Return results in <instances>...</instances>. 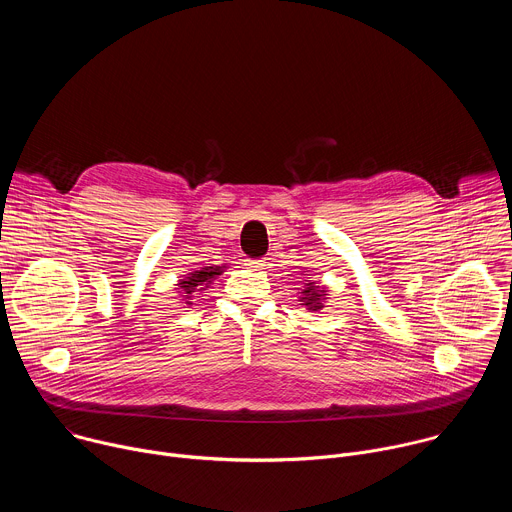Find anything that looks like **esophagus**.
<instances>
[{
    "mask_svg": "<svg viewBox=\"0 0 512 512\" xmlns=\"http://www.w3.org/2000/svg\"><path fill=\"white\" fill-rule=\"evenodd\" d=\"M245 265L249 269H265L267 267V261L265 259H245Z\"/></svg>",
    "mask_w": 512,
    "mask_h": 512,
    "instance_id": "obj_1",
    "label": "esophagus"
}]
</instances>
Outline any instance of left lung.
<instances>
[{"label": "left lung", "instance_id": "obj_1", "mask_svg": "<svg viewBox=\"0 0 512 512\" xmlns=\"http://www.w3.org/2000/svg\"><path fill=\"white\" fill-rule=\"evenodd\" d=\"M308 283H306V287L300 291V302H304L302 306H306L310 312H318V310H322L324 308V304H326V300H328V289L326 287H322V285H318L316 281H312V279H306Z\"/></svg>", "mask_w": 512, "mask_h": 512}]
</instances>
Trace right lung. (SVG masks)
Listing matches in <instances>:
<instances>
[{"label": "right lung", "mask_w": 512, "mask_h": 512, "mask_svg": "<svg viewBox=\"0 0 512 512\" xmlns=\"http://www.w3.org/2000/svg\"><path fill=\"white\" fill-rule=\"evenodd\" d=\"M223 269H225V267L208 265V267H200L198 271H192V273H188L184 279H180V283H178L176 289L182 294L186 306H192V296L196 294V291L206 289L218 275H223Z\"/></svg>", "instance_id": "obj_1"}]
</instances>
